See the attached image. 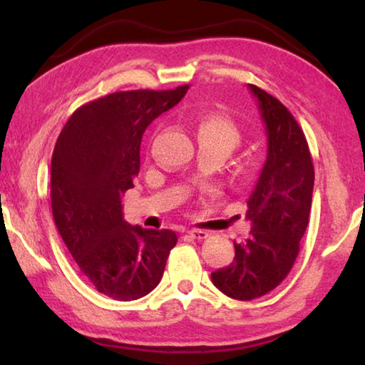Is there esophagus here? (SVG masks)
Returning <instances> with one entry per match:
<instances>
[{
    "label": "esophagus",
    "instance_id": "34e87169",
    "mask_svg": "<svg viewBox=\"0 0 365 365\" xmlns=\"http://www.w3.org/2000/svg\"><path fill=\"white\" fill-rule=\"evenodd\" d=\"M188 235L195 240H205L208 237V232L200 230V229H191V230H188Z\"/></svg>",
    "mask_w": 365,
    "mask_h": 365
}]
</instances>
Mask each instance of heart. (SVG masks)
<instances>
[{"label":"heart","mask_w":365,"mask_h":365,"mask_svg":"<svg viewBox=\"0 0 365 365\" xmlns=\"http://www.w3.org/2000/svg\"><path fill=\"white\" fill-rule=\"evenodd\" d=\"M199 139H208V141L220 143L226 145L232 152L240 144V130L226 115L208 114L199 122L197 127Z\"/></svg>","instance_id":"heart-1"}]
</instances>
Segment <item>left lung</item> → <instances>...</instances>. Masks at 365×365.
Here are the masks:
<instances>
[{
    "label": "left lung",
    "mask_w": 365,
    "mask_h": 365,
    "mask_svg": "<svg viewBox=\"0 0 365 365\" xmlns=\"http://www.w3.org/2000/svg\"><path fill=\"white\" fill-rule=\"evenodd\" d=\"M257 98L268 138L267 161L247 199L251 237L234 243L230 265L212 273L215 287L227 297L260 298L290 273L312 205L314 165L306 136L292 113L268 92L247 84Z\"/></svg>",
    "instance_id": "left-lung-1"
}]
</instances>
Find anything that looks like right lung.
I'll return each instance as SVG.
<instances>
[{"label": "right lung", "instance_id": "add662e5", "mask_svg": "<svg viewBox=\"0 0 365 365\" xmlns=\"http://www.w3.org/2000/svg\"><path fill=\"white\" fill-rule=\"evenodd\" d=\"M188 89L185 84L169 91H123L92 100L68 118L54 145V224L81 273L113 299L150 293L177 243L169 229L130 226L122 215V196L139 173L145 128Z\"/></svg>", "mask_w": 365, "mask_h": 365}]
</instances>
